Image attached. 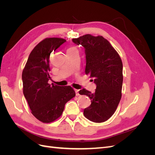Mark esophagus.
<instances>
[{
	"mask_svg": "<svg viewBox=\"0 0 155 155\" xmlns=\"http://www.w3.org/2000/svg\"><path fill=\"white\" fill-rule=\"evenodd\" d=\"M75 92H76V96H79V90H78V89H75Z\"/></svg>",
	"mask_w": 155,
	"mask_h": 155,
	"instance_id": "1",
	"label": "esophagus"
}]
</instances>
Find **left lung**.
<instances>
[{
  "mask_svg": "<svg viewBox=\"0 0 155 155\" xmlns=\"http://www.w3.org/2000/svg\"><path fill=\"white\" fill-rule=\"evenodd\" d=\"M72 41L85 48V74L94 78L96 85L94 93L85 88L79 91V94L86 95L91 100L83 114L93 122H104L113 115L121 100L122 61L116 50L102 36L87 34L72 39Z\"/></svg>",
  "mask_w": 155,
  "mask_h": 155,
  "instance_id": "left-lung-1",
  "label": "left lung"
}]
</instances>
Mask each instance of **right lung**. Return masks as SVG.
I'll return each instance as SVG.
<instances>
[{
    "instance_id": "right-lung-1",
    "label": "right lung",
    "mask_w": 155,
    "mask_h": 155,
    "mask_svg": "<svg viewBox=\"0 0 155 155\" xmlns=\"http://www.w3.org/2000/svg\"><path fill=\"white\" fill-rule=\"evenodd\" d=\"M66 42L58 37L46 38L32 50L22 74L23 94L31 114L43 123H50L61 116L64 105L76 96L70 86L48 83L50 56Z\"/></svg>"
}]
</instances>
